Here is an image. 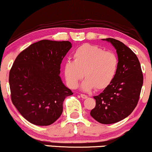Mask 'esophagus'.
<instances>
[{"label":"esophagus","instance_id":"34e87169","mask_svg":"<svg viewBox=\"0 0 152 152\" xmlns=\"http://www.w3.org/2000/svg\"><path fill=\"white\" fill-rule=\"evenodd\" d=\"M81 97L82 99H86L88 96L86 95H85V94H81Z\"/></svg>","mask_w":152,"mask_h":152}]
</instances>
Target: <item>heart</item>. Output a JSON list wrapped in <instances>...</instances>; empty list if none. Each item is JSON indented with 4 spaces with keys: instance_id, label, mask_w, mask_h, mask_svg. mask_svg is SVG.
<instances>
[{
    "instance_id": "heart-1",
    "label": "heart",
    "mask_w": 152,
    "mask_h": 152,
    "mask_svg": "<svg viewBox=\"0 0 152 152\" xmlns=\"http://www.w3.org/2000/svg\"><path fill=\"white\" fill-rule=\"evenodd\" d=\"M74 61L64 64V76L67 84L76 88L84 76L81 89L88 91L96 87L98 90L106 88L111 83L118 71L117 56L106 51L97 46L86 43L74 51Z\"/></svg>"
}]
</instances>
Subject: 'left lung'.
Masks as SVG:
<instances>
[{"instance_id": "left-lung-1", "label": "left lung", "mask_w": 152, "mask_h": 152, "mask_svg": "<svg viewBox=\"0 0 152 152\" xmlns=\"http://www.w3.org/2000/svg\"><path fill=\"white\" fill-rule=\"evenodd\" d=\"M116 50L118 71L114 79L99 95L94 96L96 106L90 114L103 124L116 123L132 114L139 102L143 85L140 63L136 54L114 38L103 39Z\"/></svg>"}]
</instances>
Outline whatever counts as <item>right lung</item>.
<instances>
[{"label":"right lung","mask_w":152,"mask_h":152,"mask_svg":"<svg viewBox=\"0 0 152 152\" xmlns=\"http://www.w3.org/2000/svg\"><path fill=\"white\" fill-rule=\"evenodd\" d=\"M71 47L69 41L42 40L20 52L13 63L9 74L12 102L33 124L54 123L62 114L64 99L73 94L59 76Z\"/></svg>","instance_id":"right-lung-1"}]
</instances>
